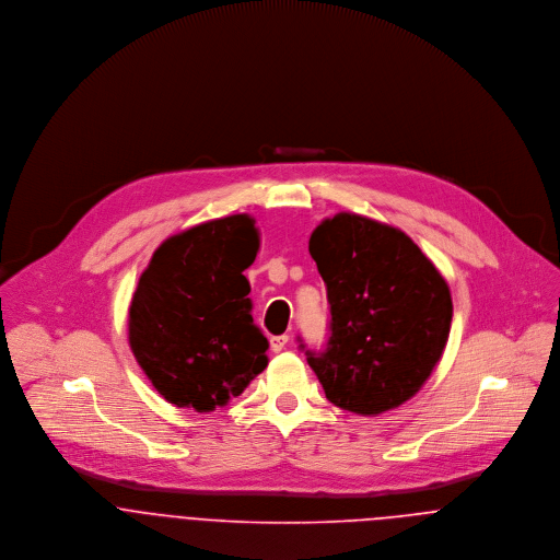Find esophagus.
<instances>
[{
	"label": "esophagus",
	"instance_id": "34e87169",
	"mask_svg": "<svg viewBox=\"0 0 560 560\" xmlns=\"http://www.w3.org/2000/svg\"><path fill=\"white\" fill-rule=\"evenodd\" d=\"M287 342H289V336H287V334H282V336H271V340H269V345H271V351H273V353L282 351V349L287 347Z\"/></svg>",
	"mask_w": 560,
	"mask_h": 560
}]
</instances>
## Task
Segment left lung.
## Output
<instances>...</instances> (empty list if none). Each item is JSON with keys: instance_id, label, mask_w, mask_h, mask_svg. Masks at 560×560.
<instances>
[{"instance_id": "left-lung-1", "label": "left lung", "mask_w": 560, "mask_h": 560, "mask_svg": "<svg viewBox=\"0 0 560 560\" xmlns=\"http://www.w3.org/2000/svg\"><path fill=\"white\" fill-rule=\"evenodd\" d=\"M331 308V336L308 364L340 409L380 416L431 377L453 300L438 267L400 229L358 213L323 220L308 243Z\"/></svg>"}]
</instances>
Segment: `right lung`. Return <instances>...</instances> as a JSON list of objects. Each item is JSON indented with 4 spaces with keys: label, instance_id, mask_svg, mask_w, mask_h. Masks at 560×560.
I'll return each mask as SVG.
<instances>
[{
    "label": "right lung",
    "instance_id": "1",
    "mask_svg": "<svg viewBox=\"0 0 560 560\" xmlns=\"http://www.w3.org/2000/svg\"><path fill=\"white\" fill-rule=\"evenodd\" d=\"M260 247L237 213L176 233L153 252L129 306V347L163 399L213 411L265 371L267 338L252 319L243 271Z\"/></svg>",
    "mask_w": 560,
    "mask_h": 560
}]
</instances>
